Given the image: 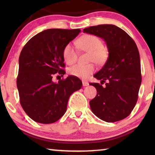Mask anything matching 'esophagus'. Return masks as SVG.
Listing matches in <instances>:
<instances>
[{
  "mask_svg": "<svg viewBox=\"0 0 155 155\" xmlns=\"http://www.w3.org/2000/svg\"><path fill=\"white\" fill-rule=\"evenodd\" d=\"M87 85H89L88 82H86V81H83V86L85 87V86H87Z\"/></svg>",
  "mask_w": 155,
  "mask_h": 155,
  "instance_id": "1",
  "label": "esophagus"
}]
</instances>
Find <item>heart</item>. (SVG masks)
Masks as SVG:
<instances>
[{
  "label": "heart",
  "mask_w": 155,
  "mask_h": 155,
  "mask_svg": "<svg viewBox=\"0 0 155 155\" xmlns=\"http://www.w3.org/2000/svg\"><path fill=\"white\" fill-rule=\"evenodd\" d=\"M77 45L84 51L91 54V61L101 64L106 61L107 52L103 47V43L98 37L94 35H85L77 41ZM77 52L70 44H67L63 50V57L64 61L68 65H72L77 61ZM94 64H77L68 68V72L74 77L86 79L95 71Z\"/></svg>",
  "instance_id": "b5f03b06"
}]
</instances>
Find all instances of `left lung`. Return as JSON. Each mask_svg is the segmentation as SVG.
<instances>
[{"label": "left lung", "mask_w": 155, "mask_h": 155, "mask_svg": "<svg viewBox=\"0 0 155 155\" xmlns=\"http://www.w3.org/2000/svg\"><path fill=\"white\" fill-rule=\"evenodd\" d=\"M83 32L103 39L109 57L102 69L94 75L105 87L90 83L97 94L90 101L94 114L107 122H115L130 115L137 101L141 83L140 57L134 40L122 28L113 25L93 26Z\"/></svg>", "instance_id": "8db88e82"}]
</instances>
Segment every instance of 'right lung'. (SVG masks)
I'll return each instance as SVG.
<instances>
[{
	"mask_svg": "<svg viewBox=\"0 0 155 155\" xmlns=\"http://www.w3.org/2000/svg\"><path fill=\"white\" fill-rule=\"evenodd\" d=\"M80 29L51 28L33 36L23 47L19 57L17 87L20 102L30 118L51 124L66 111L70 96L80 90L79 78L68 76L54 83L52 78L64 74V47L74 40Z\"/></svg>",
	"mask_w": 155,
	"mask_h": 155,
	"instance_id": "right-lung-1",
	"label": "right lung"
}]
</instances>
